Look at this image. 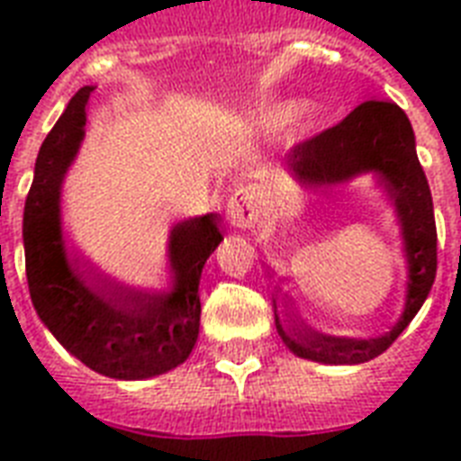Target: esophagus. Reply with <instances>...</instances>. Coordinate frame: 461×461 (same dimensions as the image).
Returning <instances> with one entry per match:
<instances>
[{
  "mask_svg": "<svg viewBox=\"0 0 461 461\" xmlns=\"http://www.w3.org/2000/svg\"><path fill=\"white\" fill-rule=\"evenodd\" d=\"M226 216L233 228H252L259 219V197L249 187L235 190L228 200Z\"/></svg>",
  "mask_w": 461,
  "mask_h": 461,
  "instance_id": "obj_1",
  "label": "esophagus"
}]
</instances>
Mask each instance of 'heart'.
Instances as JSON below:
<instances>
[{"mask_svg":"<svg viewBox=\"0 0 461 461\" xmlns=\"http://www.w3.org/2000/svg\"><path fill=\"white\" fill-rule=\"evenodd\" d=\"M294 106L293 104H276L268 106L257 116V126L264 132H281L293 123Z\"/></svg>","mask_w":461,"mask_h":461,"instance_id":"b5f03b06","label":"heart"}]
</instances>
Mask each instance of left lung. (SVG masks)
Wrapping results in <instances>:
<instances>
[{
  "instance_id": "obj_1",
  "label": "left lung",
  "mask_w": 461,
  "mask_h": 461,
  "mask_svg": "<svg viewBox=\"0 0 461 461\" xmlns=\"http://www.w3.org/2000/svg\"><path fill=\"white\" fill-rule=\"evenodd\" d=\"M285 171L294 183L309 190L345 185L349 180L374 173L390 194L395 207L404 261H407V294L404 309L388 333L376 338H342L326 335L304 323L297 312L278 316V293L274 288L276 330L285 348L302 359L319 364H364L383 355L397 340L436 281V219L429 180L423 173L414 145V131L407 113L393 102H364L335 128L302 142L288 154ZM271 278V274H268Z\"/></svg>"
}]
</instances>
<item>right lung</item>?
<instances>
[{
  "label": "right lung",
  "instance_id": "right-lung-1",
  "mask_svg": "<svg viewBox=\"0 0 461 461\" xmlns=\"http://www.w3.org/2000/svg\"><path fill=\"white\" fill-rule=\"evenodd\" d=\"M92 85L71 97L40 147L23 212L25 274L32 307L76 359L102 376L142 381L176 369L200 335V278L223 240L219 213L178 221L168 235L167 290L116 281L80 252H68L61 185L78 157Z\"/></svg>",
  "mask_w": 461,
  "mask_h": 461
}]
</instances>
